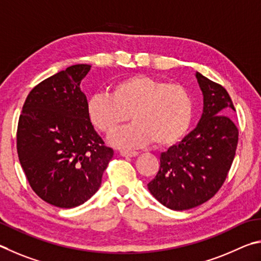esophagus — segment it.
Returning a JSON list of instances; mask_svg holds the SVG:
<instances>
[{
  "instance_id": "esophagus-1",
  "label": "esophagus",
  "mask_w": 261,
  "mask_h": 261,
  "mask_svg": "<svg viewBox=\"0 0 261 261\" xmlns=\"http://www.w3.org/2000/svg\"><path fill=\"white\" fill-rule=\"evenodd\" d=\"M120 154L122 157H135V156H138L139 152L138 151H128V150H122V151H120Z\"/></svg>"
}]
</instances>
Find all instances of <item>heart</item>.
I'll return each mask as SVG.
<instances>
[{
    "label": "heart",
    "mask_w": 261,
    "mask_h": 261,
    "mask_svg": "<svg viewBox=\"0 0 261 261\" xmlns=\"http://www.w3.org/2000/svg\"><path fill=\"white\" fill-rule=\"evenodd\" d=\"M194 103L185 87L148 75H133L114 84L112 93L91 95L90 122L110 134L130 118L134 123L117 130L109 142L117 148H139L153 142L165 148L184 138L193 120Z\"/></svg>",
    "instance_id": "1"
}]
</instances>
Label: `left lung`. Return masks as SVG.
<instances>
[{
  "label": "left lung",
  "mask_w": 261,
  "mask_h": 261,
  "mask_svg": "<svg viewBox=\"0 0 261 261\" xmlns=\"http://www.w3.org/2000/svg\"><path fill=\"white\" fill-rule=\"evenodd\" d=\"M195 75L203 94L202 117L179 144L162 152L159 171L148 184L153 197L174 211L198 206L217 194L239 142V129L228 116L235 111L229 94L199 72Z\"/></svg>",
  "instance_id": "obj_1"
}]
</instances>
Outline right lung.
Wrapping results in <instances>:
<instances>
[{
  "mask_svg": "<svg viewBox=\"0 0 261 261\" xmlns=\"http://www.w3.org/2000/svg\"><path fill=\"white\" fill-rule=\"evenodd\" d=\"M90 67L72 65L40 82L27 96L18 121V158L31 188L62 208L87 202L113 157L87 116L80 84Z\"/></svg>",
  "mask_w": 261,
  "mask_h": 261,
  "instance_id": "1",
  "label": "right lung"
}]
</instances>
